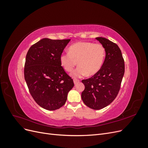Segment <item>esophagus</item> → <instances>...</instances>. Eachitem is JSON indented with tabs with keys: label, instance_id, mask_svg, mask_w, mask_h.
<instances>
[{
	"label": "esophagus",
	"instance_id": "esophagus-1",
	"mask_svg": "<svg viewBox=\"0 0 148 148\" xmlns=\"http://www.w3.org/2000/svg\"><path fill=\"white\" fill-rule=\"evenodd\" d=\"M73 82H74L75 84H77V83H78L79 82V80H77V79H74Z\"/></svg>",
	"mask_w": 148,
	"mask_h": 148
}]
</instances>
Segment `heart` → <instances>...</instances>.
<instances>
[{
    "mask_svg": "<svg viewBox=\"0 0 148 148\" xmlns=\"http://www.w3.org/2000/svg\"><path fill=\"white\" fill-rule=\"evenodd\" d=\"M106 51L102 44L91 42H78L71 45L69 52L60 56L61 66L66 71H71L78 64V67L71 75L75 78L87 75L91 77L100 70L104 63Z\"/></svg>",
    "mask_w": 148,
    "mask_h": 148,
    "instance_id": "1",
    "label": "heart"
}]
</instances>
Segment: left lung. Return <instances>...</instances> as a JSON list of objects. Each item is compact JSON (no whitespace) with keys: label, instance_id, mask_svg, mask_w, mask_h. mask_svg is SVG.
<instances>
[{"label":"left lung","instance_id":"left-lung-1","mask_svg":"<svg viewBox=\"0 0 148 148\" xmlns=\"http://www.w3.org/2000/svg\"><path fill=\"white\" fill-rule=\"evenodd\" d=\"M106 51L100 70L90 78L82 80L85 88L82 93L83 102L89 108L99 110L109 105L119 92L125 72L122 52L115 43L104 38H96Z\"/></svg>","mask_w":148,"mask_h":148}]
</instances>
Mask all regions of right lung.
I'll use <instances>...</instances> for the list:
<instances>
[{
    "label": "right lung",
    "mask_w": 148,
    "mask_h": 148,
    "mask_svg": "<svg viewBox=\"0 0 148 148\" xmlns=\"http://www.w3.org/2000/svg\"><path fill=\"white\" fill-rule=\"evenodd\" d=\"M70 41L42 39L31 46L26 56L24 75L29 92L39 106L48 110L63 106L74 86L60 62Z\"/></svg>",
    "instance_id": "obj_1"
}]
</instances>
